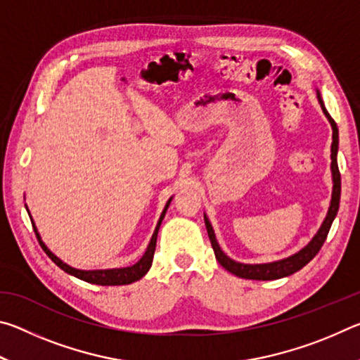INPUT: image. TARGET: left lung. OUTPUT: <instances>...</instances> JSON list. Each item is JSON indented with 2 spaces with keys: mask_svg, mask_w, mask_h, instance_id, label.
Wrapping results in <instances>:
<instances>
[{
  "mask_svg": "<svg viewBox=\"0 0 360 360\" xmlns=\"http://www.w3.org/2000/svg\"><path fill=\"white\" fill-rule=\"evenodd\" d=\"M318 100L321 103L322 111H324L326 117L328 119L333 130V141H332V176H333V192H332V202H330V208H328V212L326 216V221L322 222L321 229L318 233H316L314 238L309 241L308 246H304L300 252H297L294 255H290L288 259L278 260V262H271V264H260V265H246V264H240V262L231 260L222 252V249L219 248L214 231H212L211 224L208 221V217L205 216V224H206V230H208V236L211 241V246L214 249L216 259L219 264H221L225 270L233 273V275L245 278V279H255V281H270V279H279L284 276H289L292 273H295L298 270L308 264L316 254L319 252V249L324 245V241L328 235V230L332 227V222L335 216L338 212V206H340V192H341V178H340V169H338V163H337V152H338V129L335 120L330 117V114L327 112V109L324 106V103L321 100V95L318 94Z\"/></svg>",
  "mask_w": 360,
  "mask_h": 360,
  "instance_id": "1",
  "label": "left lung"
}]
</instances>
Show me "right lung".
Here are the masks:
<instances>
[{
  "label": "right lung",
  "mask_w": 360,
  "mask_h": 360,
  "mask_svg": "<svg viewBox=\"0 0 360 360\" xmlns=\"http://www.w3.org/2000/svg\"><path fill=\"white\" fill-rule=\"evenodd\" d=\"M169 202H172V200H168L165 210H163L160 219H158V224H157V227H155V231H154V235H152L150 243H149L148 249H146L144 255L136 262L135 265L127 266V268H114V270H95V271L76 270V268H72L70 265L63 264V262L60 260L57 255H53L51 251H49L44 243L41 241V236L38 233V230H36V227H34V233H36V238H38V241H39L41 248L44 249V252L49 255V257L52 259L53 264L62 268L63 271L70 273V275L76 276L79 279H82V281L92 283V284H98V285H124V284H131V283L138 281V279H141L146 275V273L149 271V268L152 265V259H154V252H155V243H157L158 229H160L162 219H163V216H165Z\"/></svg>",
  "instance_id": "add662e5"
}]
</instances>
